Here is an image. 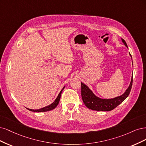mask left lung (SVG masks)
<instances>
[{
	"label": "left lung",
	"mask_w": 146,
	"mask_h": 146,
	"mask_svg": "<svg viewBox=\"0 0 146 146\" xmlns=\"http://www.w3.org/2000/svg\"><path fill=\"white\" fill-rule=\"evenodd\" d=\"M124 45L128 48L125 41L122 39ZM130 56H131L129 53ZM133 83V76L131 77V82L129 87L127 89L125 93L119 96L116 97L112 99H101L94 95L93 93L90 90V89L81 82V96L82 101L86 106L89 109L96 111H110L113 110L117 106H119L121 103L123 102L125 99L128 97L130 94L131 86Z\"/></svg>",
	"instance_id": "obj_1"
}]
</instances>
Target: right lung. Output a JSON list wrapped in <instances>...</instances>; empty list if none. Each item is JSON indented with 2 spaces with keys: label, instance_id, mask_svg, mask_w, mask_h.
<instances>
[{
  "label": "right lung",
  "instance_id": "add662e5",
  "mask_svg": "<svg viewBox=\"0 0 146 146\" xmlns=\"http://www.w3.org/2000/svg\"><path fill=\"white\" fill-rule=\"evenodd\" d=\"M64 87L61 90V91L60 92V93H59V95L58 96V97L56 98V99L55 100V101L52 103V104H51L50 105L45 107L44 108H41L40 109H37V110H32V109H27L28 110H29L31 111H34V112H44V111H50L51 110H53L55 107H56L59 104V101H60V98L61 96V93H62V90H64Z\"/></svg>",
  "mask_w": 146,
  "mask_h": 146
}]
</instances>
